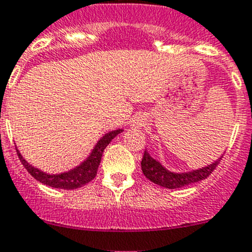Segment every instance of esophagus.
<instances>
[{
  "label": "esophagus",
  "instance_id": "1",
  "mask_svg": "<svg viewBox=\"0 0 252 252\" xmlns=\"http://www.w3.org/2000/svg\"><path fill=\"white\" fill-rule=\"evenodd\" d=\"M144 124H145L144 117L138 116V117H134V118L131 119V126H134V128H141V126H144Z\"/></svg>",
  "mask_w": 252,
  "mask_h": 252
}]
</instances>
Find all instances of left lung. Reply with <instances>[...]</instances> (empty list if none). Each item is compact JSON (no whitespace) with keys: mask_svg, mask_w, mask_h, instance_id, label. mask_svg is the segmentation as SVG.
Returning <instances> with one entry per match:
<instances>
[{"mask_svg":"<svg viewBox=\"0 0 252 252\" xmlns=\"http://www.w3.org/2000/svg\"><path fill=\"white\" fill-rule=\"evenodd\" d=\"M222 157L218 158L215 163L210 164V166L205 167V168L197 169V171L190 172V173L175 174L164 169L159 162L152 158L147 154V151H145L141 159V169L145 177L151 180L152 183H155V184L167 188V189H177V188H183L185 185L191 184V183H196L202 179H206L208 175L215 171L216 167L220 164Z\"/></svg>","mask_w":252,"mask_h":252,"instance_id":"left-lung-1","label":"left lung"}]
</instances>
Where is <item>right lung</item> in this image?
Listing matches in <instances>:
<instances>
[{"instance_id":"right-lung-1","label":"right lung","mask_w":252,"mask_h":252,"mask_svg":"<svg viewBox=\"0 0 252 252\" xmlns=\"http://www.w3.org/2000/svg\"><path fill=\"white\" fill-rule=\"evenodd\" d=\"M119 133H122V129H118V130H114L106 134V135L97 142V145H96L95 149L93 150V152H91L90 156L88 157V159L84 161V163H81L80 166L77 167V168H74L73 171L67 172V173L56 175L46 174L44 173V172L36 169L35 167L30 166V164L23 158L22 155L19 154L18 150L17 155L18 157H19L22 164L24 166V168L29 172L30 175H32L35 179L39 180L42 184L56 188V189H78V188H81L84 187V185L88 184L89 182H91V180L96 177L103 151H105V149L107 147V145L112 141V139L116 138Z\"/></svg>"}]
</instances>
